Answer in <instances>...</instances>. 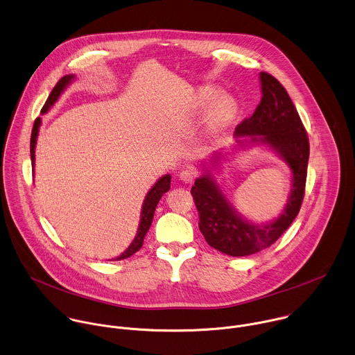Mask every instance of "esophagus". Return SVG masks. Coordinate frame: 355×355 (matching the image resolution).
Returning a JSON list of instances; mask_svg holds the SVG:
<instances>
[{"label":"esophagus","instance_id":"obj_1","mask_svg":"<svg viewBox=\"0 0 355 355\" xmlns=\"http://www.w3.org/2000/svg\"><path fill=\"white\" fill-rule=\"evenodd\" d=\"M195 177H196V171L193 170V168H184L181 173H180V178L184 181V182H187V184H189V182H192L193 180H195Z\"/></svg>","mask_w":355,"mask_h":355}]
</instances>
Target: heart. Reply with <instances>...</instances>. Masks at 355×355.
Listing matches in <instances>:
<instances>
[{"label":"heart","instance_id":"1","mask_svg":"<svg viewBox=\"0 0 355 355\" xmlns=\"http://www.w3.org/2000/svg\"><path fill=\"white\" fill-rule=\"evenodd\" d=\"M220 91L213 87H206L199 95V105L202 107L209 106L216 98H218ZM238 114V103L231 96L220 98L211 107L207 117V131L211 135H218L225 131Z\"/></svg>","mask_w":355,"mask_h":355}]
</instances>
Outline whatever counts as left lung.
I'll return each mask as SVG.
<instances>
[{"instance_id":"obj_1","label":"left lung","mask_w":355,"mask_h":355,"mask_svg":"<svg viewBox=\"0 0 355 355\" xmlns=\"http://www.w3.org/2000/svg\"><path fill=\"white\" fill-rule=\"evenodd\" d=\"M263 96L254 113L235 128V137L272 146L293 174L292 192L284 213L272 223L257 225L246 221L230 205L211 175L195 181L192 196L199 211V230L216 250L242 257L274 245L297 217L307 180L310 142L303 121L285 87L270 73H260Z\"/></svg>"}]
</instances>
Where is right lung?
Instances as JSON below:
<instances>
[{"instance_id":"right-lung-1","label":"right lung","mask_w":355,"mask_h":355,"mask_svg":"<svg viewBox=\"0 0 355 355\" xmlns=\"http://www.w3.org/2000/svg\"><path fill=\"white\" fill-rule=\"evenodd\" d=\"M73 74H67V76H63L58 83L56 85L53 87V89L51 91L48 99L45 101L42 109H41V113H45L53 103L55 101L59 98V95L62 94V91L64 89V87L73 80ZM40 124H41V119L37 117L34 120V124H33V130H31V138H30V156H31V163H33V167H34V148H35V141H37V135H38V128H40ZM170 181H171V177L170 174L162 177L155 185L153 188L148 192L145 200H144V205H142V211H141V223H139V228L137 231V236L134 238L132 243L128 246V249L120 254L116 260H124V259H128L130 256H132L135 252H138L142 245H144V238L146 235V232L149 231L150 228V224H152V220H153V214H155V210H156V206L159 203V200L162 199L163 193H166L168 189H170Z\"/></svg>"}]
</instances>
